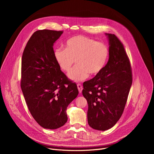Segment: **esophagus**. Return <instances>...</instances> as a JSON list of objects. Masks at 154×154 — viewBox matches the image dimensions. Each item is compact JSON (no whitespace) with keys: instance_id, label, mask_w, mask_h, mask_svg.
I'll use <instances>...</instances> for the list:
<instances>
[{"instance_id":"34e87169","label":"esophagus","mask_w":154,"mask_h":154,"mask_svg":"<svg viewBox=\"0 0 154 154\" xmlns=\"http://www.w3.org/2000/svg\"><path fill=\"white\" fill-rule=\"evenodd\" d=\"M77 88H78V90H79V91L80 93H81L82 92V90H83V86L80 83H78L77 84Z\"/></svg>"}]
</instances>
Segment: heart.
<instances>
[{"mask_svg": "<svg viewBox=\"0 0 154 154\" xmlns=\"http://www.w3.org/2000/svg\"><path fill=\"white\" fill-rule=\"evenodd\" d=\"M109 49L105 44L84 36L69 39L65 48L54 51L55 59L60 68L68 72L75 61L77 64L68 73L70 79L80 82L89 74L96 75L105 68L109 57Z\"/></svg>", "mask_w": 154, "mask_h": 154, "instance_id": "1", "label": "heart"}]
</instances>
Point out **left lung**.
I'll return each instance as SVG.
<instances>
[{"label": "left lung", "instance_id": "left-lung-1", "mask_svg": "<svg viewBox=\"0 0 154 154\" xmlns=\"http://www.w3.org/2000/svg\"><path fill=\"white\" fill-rule=\"evenodd\" d=\"M109 41V59L103 69L83 83L82 94L88 104L89 125L106 130L121 117L132 83L130 63L122 43L114 34L106 33Z\"/></svg>", "mask_w": 154, "mask_h": 154}]
</instances>
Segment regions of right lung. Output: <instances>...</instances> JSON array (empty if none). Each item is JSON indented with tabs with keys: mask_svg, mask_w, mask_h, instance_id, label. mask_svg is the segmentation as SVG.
Here are the masks:
<instances>
[{
	"mask_svg": "<svg viewBox=\"0 0 154 154\" xmlns=\"http://www.w3.org/2000/svg\"><path fill=\"white\" fill-rule=\"evenodd\" d=\"M63 32L36 31L22 57L21 90L32 116L45 128L64 125L67 107L79 94L77 85L61 71L54 57V43Z\"/></svg>",
	"mask_w": 154,
	"mask_h": 154,
	"instance_id": "obj_1",
	"label": "right lung"
}]
</instances>
